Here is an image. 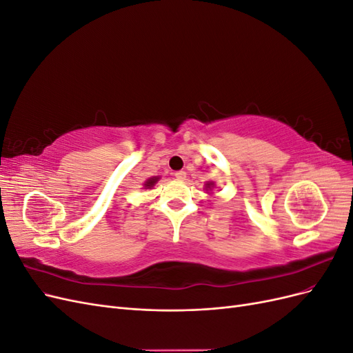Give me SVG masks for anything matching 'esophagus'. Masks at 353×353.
<instances>
[{
  "label": "esophagus",
  "mask_w": 353,
  "mask_h": 353,
  "mask_svg": "<svg viewBox=\"0 0 353 353\" xmlns=\"http://www.w3.org/2000/svg\"><path fill=\"white\" fill-rule=\"evenodd\" d=\"M175 178L179 181H184L187 178V172H184V170H178V172H175Z\"/></svg>",
  "instance_id": "obj_1"
}]
</instances>
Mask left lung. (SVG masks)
Segmentation results:
<instances>
[{"mask_svg":"<svg viewBox=\"0 0 353 353\" xmlns=\"http://www.w3.org/2000/svg\"><path fill=\"white\" fill-rule=\"evenodd\" d=\"M213 185H215V184H213V183H208V184H206V190H208V188L210 190Z\"/></svg>","mask_w":353,"mask_h":353,"instance_id":"1","label":"left lung"}]
</instances>
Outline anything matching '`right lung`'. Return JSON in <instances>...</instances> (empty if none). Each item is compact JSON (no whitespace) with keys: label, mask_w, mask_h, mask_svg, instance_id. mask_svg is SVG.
<instances>
[{"label":"right lung","mask_w":353,"mask_h":353,"mask_svg":"<svg viewBox=\"0 0 353 353\" xmlns=\"http://www.w3.org/2000/svg\"><path fill=\"white\" fill-rule=\"evenodd\" d=\"M159 181V176H153V178H148L145 183H144V188H152L156 183Z\"/></svg>","instance_id":"obj_1"}]
</instances>
